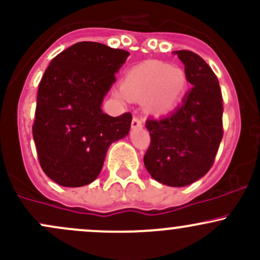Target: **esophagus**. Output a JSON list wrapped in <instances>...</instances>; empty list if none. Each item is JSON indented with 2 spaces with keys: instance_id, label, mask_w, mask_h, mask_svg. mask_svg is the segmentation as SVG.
Returning <instances> with one entry per match:
<instances>
[{
  "instance_id": "34e87169",
  "label": "esophagus",
  "mask_w": 260,
  "mask_h": 260,
  "mask_svg": "<svg viewBox=\"0 0 260 260\" xmlns=\"http://www.w3.org/2000/svg\"><path fill=\"white\" fill-rule=\"evenodd\" d=\"M143 127V122H142V118L138 116H135L132 119V128H142Z\"/></svg>"
}]
</instances>
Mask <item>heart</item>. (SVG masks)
Here are the masks:
<instances>
[{
    "mask_svg": "<svg viewBox=\"0 0 260 260\" xmlns=\"http://www.w3.org/2000/svg\"><path fill=\"white\" fill-rule=\"evenodd\" d=\"M185 75L179 68L157 61H148L131 68L123 80V90L117 91L121 100L146 97L148 107L155 112H167L174 107L185 91Z\"/></svg>",
    "mask_w": 260,
    "mask_h": 260,
    "instance_id": "heart-1",
    "label": "heart"
}]
</instances>
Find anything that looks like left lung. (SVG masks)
I'll use <instances>...</instances> for the list:
<instances>
[{"label":"left lung","instance_id":"1","mask_svg":"<svg viewBox=\"0 0 260 260\" xmlns=\"http://www.w3.org/2000/svg\"><path fill=\"white\" fill-rule=\"evenodd\" d=\"M193 84L183 103L171 114L149 117L151 144L143 162L162 184L184 187L212 168L223 138V100L219 82L208 63L192 51H176Z\"/></svg>","mask_w":260,"mask_h":260}]
</instances>
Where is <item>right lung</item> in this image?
Instances as JSON below:
<instances>
[{
    "label": "right lung",
    "mask_w": 260,
    "mask_h": 260,
    "mask_svg": "<svg viewBox=\"0 0 260 260\" xmlns=\"http://www.w3.org/2000/svg\"><path fill=\"white\" fill-rule=\"evenodd\" d=\"M127 51L78 42L51 61L38 84L32 125L41 168L57 184L82 187L97 178L108 147L128 135L129 112L101 109Z\"/></svg>",
    "instance_id": "1"
}]
</instances>
